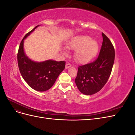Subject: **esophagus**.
Masks as SVG:
<instances>
[{
	"label": "esophagus",
	"mask_w": 135,
	"mask_h": 135,
	"mask_svg": "<svg viewBox=\"0 0 135 135\" xmlns=\"http://www.w3.org/2000/svg\"><path fill=\"white\" fill-rule=\"evenodd\" d=\"M71 66V65L70 64L68 63V64H66V66H65V68H66V69H68V68H70Z\"/></svg>",
	"instance_id": "34e87169"
}]
</instances>
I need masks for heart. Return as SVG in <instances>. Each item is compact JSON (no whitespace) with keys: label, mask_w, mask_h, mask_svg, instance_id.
Returning a JSON list of instances; mask_svg holds the SVG:
<instances>
[{"label":"heart","mask_w":135,"mask_h":135,"mask_svg":"<svg viewBox=\"0 0 135 135\" xmlns=\"http://www.w3.org/2000/svg\"><path fill=\"white\" fill-rule=\"evenodd\" d=\"M68 48L76 50L74 57L78 62L85 64L95 57L99 50V45L96 40H92L91 38L86 35L77 36L69 42ZM62 52L67 54L66 48H62Z\"/></svg>","instance_id":"1"}]
</instances>
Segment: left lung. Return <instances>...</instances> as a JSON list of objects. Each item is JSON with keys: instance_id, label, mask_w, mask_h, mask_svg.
Returning <instances> with one entry per match:
<instances>
[{"instance_id": "1", "label": "left lung", "mask_w": 135, "mask_h": 135, "mask_svg": "<svg viewBox=\"0 0 135 135\" xmlns=\"http://www.w3.org/2000/svg\"><path fill=\"white\" fill-rule=\"evenodd\" d=\"M102 35L103 42L98 58L78 69L75 84L80 92L85 95L100 91L107 83L112 70L115 51L109 39L104 33Z\"/></svg>"}]
</instances>
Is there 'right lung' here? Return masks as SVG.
I'll list each match as a JSON object with an SVG mask.
<instances>
[{
    "mask_svg": "<svg viewBox=\"0 0 135 135\" xmlns=\"http://www.w3.org/2000/svg\"><path fill=\"white\" fill-rule=\"evenodd\" d=\"M39 26H36L24 36L20 44L17 61L19 70L24 80L34 90L43 92L53 86L60 73L64 70L65 62L52 60L36 62L26 55L23 48L24 40Z\"/></svg>",
    "mask_w": 135,
    "mask_h": 135,
    "instance_id": "right-lung-1",
    "label": "right lung"
}]
</instances>
